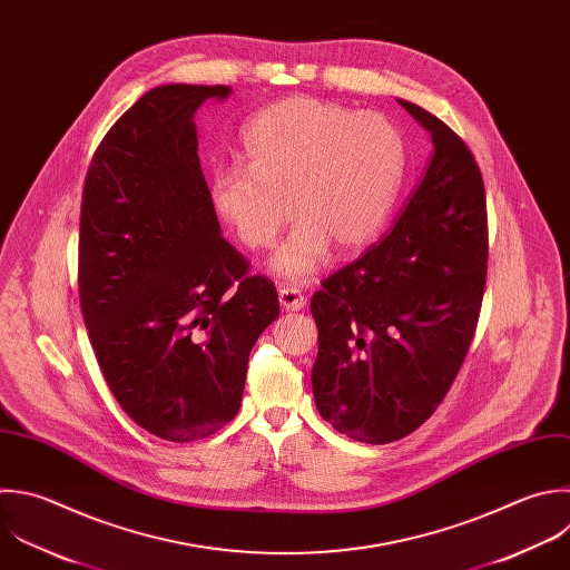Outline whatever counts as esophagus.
Returning <instances> with one entry per match:
<instances>
[{
    "label": "esophagus",
    "instance_id": "1",
    "mask_svg": "<svg viewBox=\"0 0 570 570\" xmlns=\"http://www.w3.org/2000/svg\"><path fill=\"white\" fill-rule=\"evenodd\" d=\"M278 301L285 309H292V312H298L307 305V298L296 287H281L278 289Z\"/></svg>",
    "mask_w": 570,
    "mask_h": 570
}]
</instances>
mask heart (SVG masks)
Wrapping results in <instances>:
<instances>
[{
    "mask_svg": "<svg viewBox=\"0 0 570 570\" xmlns=\"http://www.w3.org/2000/svg\"><path fill=\"white\" fill-rule=\"evenodd\" d=\"M240 160L247 173L223 169L212 180L218 216L249 249L272 247L296 216L269 269L305 283L327 265L332 245L356 252L381 234L403 183L405 147L381 114L285 98L247 120Z\"/></svg>",
    "mask_w": 570,
    "mask_h": 570,
    "instance_id": "b5f03b06",
    "label": "heart"
}]
</instances>
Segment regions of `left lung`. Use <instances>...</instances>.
Instances as JSON below:
<instances>
[{
    "mask_svg": "<svg viewBox=\"0 0 570 570\" xmlns=\"http://www.w3.org/2000/svg\"><path fill=\"white\" fill-rule=\"evenodd\" d=\"M399 105L434 154L392 232L312 296L321 416L363 443L414 432L450 390L474 336L488 263L485 191L465 142Z\"/></svg>",
    "mask_w": 570,
    "mask_h": 570,
    "instance_id": "obj_1",
    "label": "left lung"
}]
</instances>
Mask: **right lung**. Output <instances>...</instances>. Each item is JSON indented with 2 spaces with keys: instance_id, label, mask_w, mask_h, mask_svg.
Wrapping results in <instances>:
<instances>
[{
  "instance_id": "obj_1",
  "label": "right lung",
  "mask_w": 570,
  "mask_h": 570,
  "mask_svg": "<svg viewBox=\"0 0 570 570\" xmlns=\"http://www.w3.org/2000/svg\"><path fill=\"white\" fill-rule=\"evenodd\" d=\"M232 87L165 85L100 142L82 194L80 303L122 410L176 443L205 439L243 401L278 294L223 236L194 114Z\"/></svg>"
}]
</instances>
